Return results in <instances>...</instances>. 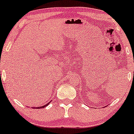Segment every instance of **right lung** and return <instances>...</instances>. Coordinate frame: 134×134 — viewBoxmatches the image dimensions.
Returning <instances> with one entry per match:
<instances>
[{
	"instance_id": "right-lung-1",
	"label": "right lung",
	"mask_w": 134,
	"mask_h": 134,
	"mask_svg": "<svg viewBox=\"0 0 134 134\" xmlns=\"http://www.w3.org/2000/svg\"><path fill=\"white\" fill-rule=\"evenodd\" d=\"M49 102H48V104H47L44 105H43V106H41V107H33V108H34V109H37H37H40V108H44V107L47 106V105L49 104Z\"/></svg>"
}]
</instances>
